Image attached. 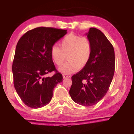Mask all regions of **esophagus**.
<instances>
[{
  "label": "esophagus",
  "mask_w": 134,
  "mask_h": 134,
  "mask_svg": "<svg viewBox=\"0 0 134 134\" xmlns=\"http://www.w3.org/2000/svg\"><path fill=\"white\" fill-rule=\"evenodd\" d=\"M63 78H64V79L70 78V77H71V76H69V75H67V74H63Z\"/></svg>",
  "instance_id": "1"
}]
</instances>
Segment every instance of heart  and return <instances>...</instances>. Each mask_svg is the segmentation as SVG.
I'll list each match as a JSON object with an SVG mask.
<instances>
[{
  "instance_id": "b5f03b06",
  "label": "heart",
  "mask_w": 134,
  "mask_h": 134,
  "mask_svg": "<svg viewBox=\"0 0 134 134\" xmlns=\"http://www.w3.org/2000/svg\"><path fill=\"white\" fill-rule=\"evenodd\" d=\"M60 46L53 45L50 54L53 62L58 66L63 64L68 55L69 61L59 69L62 73H73L89 63L92 55V45L87 37L70 34L62 40Z\"/></svg>"
}]
</instances>
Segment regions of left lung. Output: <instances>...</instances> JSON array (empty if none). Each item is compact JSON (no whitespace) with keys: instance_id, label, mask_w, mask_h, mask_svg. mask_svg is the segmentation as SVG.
<instances>
[{"instance_id":"8db88e82","label":"left lung","mask_w":134,"mask_h":134,"mask_svg":"<svg viewBox=\"0 0 134 134\" xmlns=\"http://www.w3.org/2000/svg\"><path fill=\"white\" fill-rule=\"evenodd\" d=\"M87 38L92 45L89 63L71 77L69 93L74 102L85 106L96 105L109 89L115 72L113 45L101 31L90 28Z\"/></svg>"}]
</instances>
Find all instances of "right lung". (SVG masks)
I'll list each match as a JSON object with an SVG mask.
<instances>
[{
  "label": "right lung",
  "instance_id": "add662e5",
  "mask_svg": "<svg viewBox=\"0 0 134 134\" xmlns=\"http://www.w3.org/2000/svg\"><path fill=\"white\" fill-rule=\"evenodd\" d=\"M67 30L38 27L26 32L18 41L12 64L13 84L26 106L37 109L51 100L54 87L63 81L50 54L51 47L66 34ZM53 71L52 77L46 74Z\"/></svg>",
  "mask_w": 134,
  "mask_h": 134
}]
</instances>
